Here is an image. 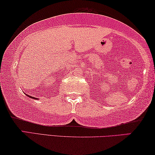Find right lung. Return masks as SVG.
I'll use <instances>...</instances> for the list:
<instances>
[{
	"mask_svg": "<svg viewBox=\"0 0 155 155\" xmlns=\"http://www.w3.org/2000/svg\"><path fill=\"white\" fill-rule=\"evenodd\" d=\"M27 97H30V98H31V99H38L37 98H35V97H31V96H29V95H27V94H26Z\"/></svg>",
	"mask_w": 155,
	"mask_h": 155,
	"instance_id": "right-lung-1",
	"label": "right lung"
}]
</instances>
